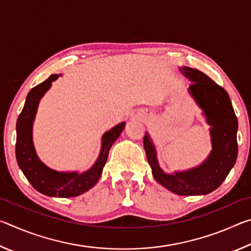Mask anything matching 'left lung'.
<instances>
[{
	"label": "left lung",
	"mask_w": 251,
	"mask_h": 251,
	"mask_svg": "<svg viewBox=\"0 0 251 251\" xmlns=\"http://www.w3.org/2000/svg\"><path fill=\"white\" fill-rule=\"evenodd\" d=\"M181 72L192 79L189 92L211 126L210 155L199 167L168 175L158 166L155 148L147 134L144 136V147L152 176L160 185L181 196L206 195L223 184L236 163L238 121L228 93L222 86L198 70L182 67Z\"/></svg>",
	"instance_id": "left-lung-1"
}]
</instances>
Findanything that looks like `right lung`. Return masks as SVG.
Wrapping results in <instances>:
<instances>
[{"label": "right lung", "instance_id": "add662e5", "mask_svg": "<svg viewBox=\"0 0 251 251\" xmlns=\"http://www.w3.org/2000/svg\"><path fill=\"white\" fill-rule=\"evenodd\" d=\"M59 75H50L43 83L36 85L28 92L24 107L16 122L15 155L20 168L37 192L50 197H75L87 192L100 179L114 142L124 129L121 123L103 136L101 150L91 169L83 174L59 173L42 163L37 157L32 141V126L39 101Z\"/></svg>", "mask_w": 251, "mask_h": 251}]
</instances>
